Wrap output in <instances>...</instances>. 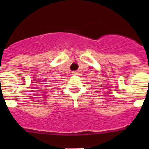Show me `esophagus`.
<instances>
[{
  "label": "esophagus",
  "mask_w": 149,
  "mask_h": 149,
  "mask_svg": "<svg viewBox=\"0 0 149 149\" xmlns=\"http://www.w3.org/2000/svg\"><path fill=\"white\" fill-rule=\"evenodd\" d=\"M72 73H73V74H77V73H76V72H72Z\"/></svg>",
  "instance_id": "1"
}]
</instances>
